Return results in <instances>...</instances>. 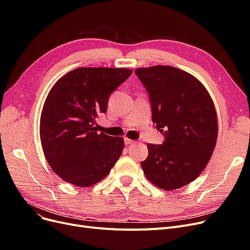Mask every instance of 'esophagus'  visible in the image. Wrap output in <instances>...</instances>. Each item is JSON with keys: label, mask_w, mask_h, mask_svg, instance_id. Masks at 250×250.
Wrapping results in <instances>:
<instances>
[{"label": "esophagus", "mask_w": 250, "mask_h": 250, "mask_svg": "<svg viewBox=\"0 0 250 250\" xmlns=\"http://www.w3.org/2000/svg\"><path fill=\"white\" fill-rule=\"evenodd\" d=\"M134 143H136V141H133V140H130L128 138H125V144L126 146L130 145V144H134Z\"/></svg>", "instance_id": "obj_1"}]
</instances>
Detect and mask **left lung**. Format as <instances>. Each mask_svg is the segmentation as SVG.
I'll use <instances>...</instances> for the list:
<instances>
[{"label":"left lung","instance_id":"obj_1","mask_svg":"<svg viewBox=\"0 0 250 250\" xmlns=\"http://www.w3.org/2000/svg\"><path fill=\"white\" fill-rule=\"evenodd\" d=\"M135 73L149 93L153 123L165 135L162 145H147L143 171L157 188H180L211 159L218 138L215 104L203 83L186 71L158 64Z\"/></svg>","mask_w":250,"mask_h":250}]
</instances>
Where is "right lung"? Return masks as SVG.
<instances>
[{
	"instance_id": "right-lung-1",
	"label": "right lung",
	"mask_w": 250,
	"mask_h": 250,
	"mask_svg": "<svg viewBox=\"0 0 250 250\" xmlns=\"http://www.w3.org/2000/svg\"><path fill=\"white\" fill-rule=\"evenodd\" d=\"M125 68H78L52 86L44 101L39 135L45 159L62 180L80 188L110 172L124 150L122 137L95 132L109 95L132 75Z\"/></svg>"
}]
</instances>
